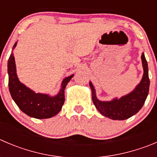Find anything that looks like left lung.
Returning <instances> with one entry per match:
<instances>
[{
    "mask_svg": "<svg viewBox=\"0 0 157 157\" xmlns=\"http://www.w3.org/2000/svg\"><path fill=\"white\" fill-rule=\"evenodd\" d=\"M141 60L144 68V75L140 82L136 85L133 90L121 98L116 97L108 101L100 100L96 95L94 85L91 81L90 82L89 84L92 91V100L97 110L102 115L114 121H124L135 115L144 106L148 96L150 87L148 64L144 53H142Z\"/></svg>",
    "mask_w": 157,
    "mask_h": 157,
    "instance_id": "1",
    "label": "left lung"
}]
</instances>
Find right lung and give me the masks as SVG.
<instances>
[{
  "mask_svg": "<svg viewBox=\"0 0 157 157\" xmlns=\"http://www.w3.org/2000/svg\"><path fill=\"white\" fill-rule=\"evenodd\" d=\"M14 44L13 50L17 46ZM8 86L12 99L22 112L36 119H47L57 115L64 103V90L74 74L65 77L60 85L58 94L51 96L47 94L35 93L21 83L17 75L16 64L13 51L7 62Z\"/></svg>",
  "mask_w": 157,
  "mask_h": 157,
  "instance_id": "add662e5",
  "label": "right lung"
}]
</instances>
